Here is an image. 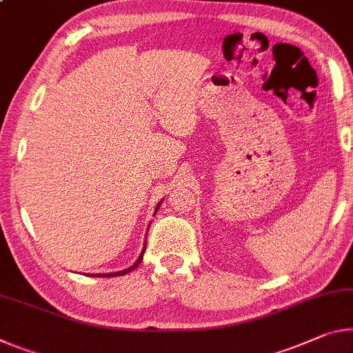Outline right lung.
<instances>
[{
    "mask_svg": "<svg viewBox=\"0 0 353 353\" xmlns=\"http://www.w3.org/2000/svg\"><path fill=\"white\" fill-rule=\"evenodd\" d=\"M161 203H163V201H160L159 204H157V207H155V212H154V215L157 214V210H159V207L161 205ZM150 226V225H149ZM144 251H146V243H144V248H143V251H141V254L138 256V259H137V262L133 265H130L128 268H125V270H121V272H113V273H96V275H91V276H99V278H113V276H122V275H127V273H130V272H133L135 270V268L141 264V261H143V256H144Z\"/></svg>",
    "mask_w": 353,
    "mask_h": 353,
    "instance_id": "1",
    "label": "right lung"
}]
</instances>
